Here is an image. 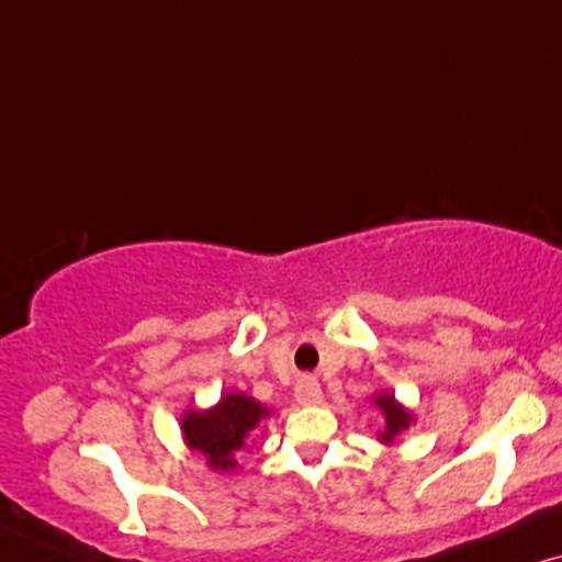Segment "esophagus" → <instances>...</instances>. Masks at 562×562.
<instances>
[{
  "label": "esophagus",
  "mask_w": 562,
  "mask_h": 562,
  "mask_svg": "<svg viewBox=\"0 0 562 562\" xmlns=\"http://www.w3.org/2000/svg\"><path fill=\"white\" fill-rule=\"evenodd\" d=\"M295 401L301 403V406H318V403H324V391H321L316 380L305 375L301 378V383L295 385Z\"/></svg>",
  "instance_id": "1"
}]
</instances>
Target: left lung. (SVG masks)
I'll return each mask as SVG.
<instances>
[{
    "label": "left lung",
    "mask_w": 562,
    "mask_h": 562,
    "mask_svg": "<svg viewBox=\"0 0 562 562\" xmlns=\"http://www.w3.org/2000/svg\"><path fill=\"white\" fill-rule=\"evenodd\" d=\"M375 406L383 411V416H385V429L378 434L380 442L393 445V439L398 437L401 431H406L411 424H414V416H411L408 408H403L401 403L393 398V393H378Z\"/></svg>",
    "instance_id": "1"
}]
</instances>
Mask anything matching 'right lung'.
Wrapping results in <instances>:
<instances>
[{
    "label": "right lung",
    "instance_id": "add662e5",
    "mask_svg": "<svg viewBox=\"0 0 562 562\" xmlns=\"http://www.w3.org/2000/svg\"><path fill=\"white\" fill-rule=\"evenodd\" d=\"M269 416V408L244 393H226L207 411L190 408L182 416L184 442L200 452L213 470H234L236 454L246 450L251 431Z\"/></svg>",
    "mask_w": 562,
    "mask_h": 562
}]
</instances>
